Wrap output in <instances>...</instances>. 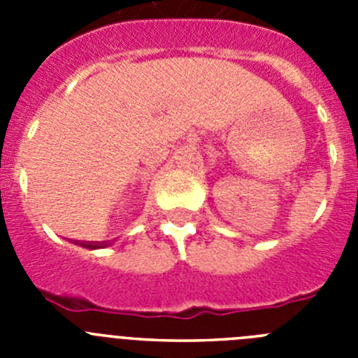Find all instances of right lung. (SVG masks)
<instances>
[{
	"mask_svg": "<svg viewBox=\"0 0 358 358\" xmlns=\"http://www.w3.org/2000/svg\"><path fill=\"white\" fill-rule=\"evenodd\" d=\"M82 248H87V249H98L100 245H96V243H80Z\"/></svg>",
	"mask_w": 358,
	"mask_h": 358,
	"instance_id": "right-lung-1",
	"label": "right lung"
}]
</instances>
